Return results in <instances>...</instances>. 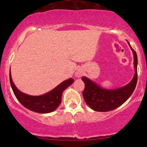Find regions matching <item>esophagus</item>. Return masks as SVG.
<instances>
[{"instance_id":"esophagus-1","label":"esophagus","mask_w":147,"mask_h":147,"mask_svg":"<svg viewBox=\"0 0 147 147\" xmlns=\"http://www.w3.org/2000/svg\"><path fill=\"white\" fill-rule=\"evenodd\" d=\"M82 72H81L80 70H77V71L76 72V73H75L76 77H81V76H82Z\"/></svg>"}]
</instances>
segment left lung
Here are the masks:
<instances>
[{
  "mask_svg": "<svg viewBox=\"0 0 147 147\" xmlns=\"http://www.w3.org/2000/svg\"><path fill=\"white\" fill-rule=\"evenodd\" d=\"M129 45L134 55L135 75L131 82L125 86L115 90H107L100 87L87 77H82V81L85 84V88L82 92L84 99L92 110L99 112L114 110L124 104L132 95L138 81V57L129 43Z\"/></svg>",
  "mask_w": 147,
  "mask_h": 147,
  "instance_id": "1",
  "label": "left lung"
}]
</instances>
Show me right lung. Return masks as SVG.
<instances>
[{"mask_svg": "<svg viewBox=\"0 0 147 147\" xmlns=\"http://www.w3.org/2000/svg\"><path fill=\"white\" fill-rule=\"evenodd\" d=\"M9 81L13 92L18 102L29 110L38 113H48L56 110L61 102V96L63 90L74 82L73 79H68L44 95L32 96L27 95L18 90L13 83L10 71Z\"/></svg>", "mask_w": 147, "mask_h": 147, "instance_id": "1", "label": "right lung"}]
</instances>
